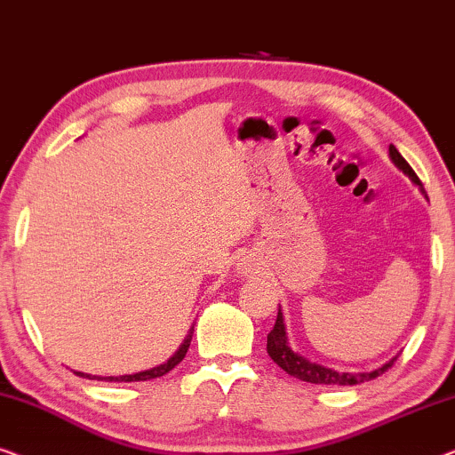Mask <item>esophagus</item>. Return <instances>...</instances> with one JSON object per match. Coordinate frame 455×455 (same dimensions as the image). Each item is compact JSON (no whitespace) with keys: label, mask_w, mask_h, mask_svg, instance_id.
Instances as JSON below:
<instances>
[{"label":"esophagus","mask_w":455,"mask_h":455,"mask_svg":"<svg viewBox=\"0 0 455 455\" xmlns=\"http://www.w3.org/2000/svg\"><path fill=\"white\" fill-rule=\"evenodd\" d=\"M253 270H255V266L249 264V261H247V264L241 266V274H251Z\"/></svg>","instance_id":"obj_1"}]
</instances>
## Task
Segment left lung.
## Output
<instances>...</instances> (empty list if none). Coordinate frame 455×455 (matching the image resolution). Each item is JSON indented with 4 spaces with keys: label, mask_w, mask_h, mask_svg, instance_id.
Returning a JSON list of instances; mask_svg holds the SVG:
<instances>
[{
    "label": "left lung",
    "mask_w": 455,
    "mask_h": 455,
    "mask_svg": "<svg viewBox=\"0 0 455 455\" xmlns=\"http://www.w3.org/2000/svg\"><path fill=\"white\" fill-rule=\"evenodd\" d=\"M389 158H392V163L398 166V169L404 172V175L411 179L414 185H417L422 194H425V189H422V183L417 177V172H414L412 166L404 161V156L400 155L398 148H395L394 144H389ZM266 348H267V355H270L272 361L276 363L280 369H284L286 373L297 377V379H300V381L317 383V386H356V383L371 381V379H375V377H379L383 371H387L389 367H392L395 361V356H394V358H389L386 364H381V367H377L373 371H361V373H347V371H336V369L323 367V364H319V363H311L309 358L300 356L299 353H294V350L291 348L289 336H286L283 309H278L276 323H274V330L267 334Z\"/></svg>",
    "instance_id": "1"
}]
</instances>
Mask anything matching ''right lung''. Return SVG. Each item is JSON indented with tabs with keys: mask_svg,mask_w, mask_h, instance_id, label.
Returning <instances> with one entry per match:
<instances>
[{
	"mask_svg": "<svg viewBox=\"0 0 455 455\" xmlns=\"http://www.w3.org/2000/svg\"><path fill=\"white\" fill-rule=\"evenodd\" d=\"M191 336H194V325H191L189 328V331H188V336H185V340L179 344V348L175 350V355H172L169 361H164V363H161V364H156V367H152V369H146V371H140V373H132V375H111V377H100V375H91V373H82V371H74L76 375L78 377H84V379H99V381H117V383H121V381H125V383H130V381H148V379H156V377H163V375H166L169 373L171 369H175L179 363L183 361V356H185V353H188V348H189V344H191Z\"/></svg>",
	"mask_w": 455,
	"mask_h": 455,
	"instance_id": "add662e5",
	"label": "right lung"
}]
</instances>
